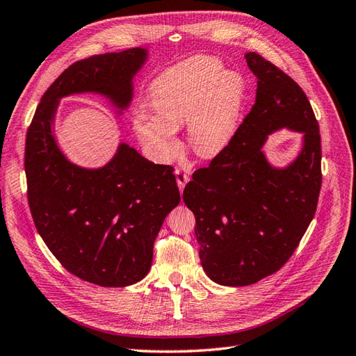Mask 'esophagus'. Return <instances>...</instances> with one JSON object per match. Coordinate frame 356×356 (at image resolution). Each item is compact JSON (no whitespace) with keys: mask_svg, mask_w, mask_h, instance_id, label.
Segmentation results:
<instances>
[{"mask_svg":"<svg viewBox=\"0 0 356 356\" xmlns=\"http://www.w3.org/2000/svg\"><path fill=\"white\" fill-rule=\"evenodd\" d=\"M175 175H176V181H177V186H179L180 193H181V191L185 189V185L188 184L189 176H188V172H186L185 170H181V168H177V170L175 171Z\"/></svg>","mask_w":356,"mask_h":356,"instance_id":"34e87169","label":"esophagus"}]
</instances>
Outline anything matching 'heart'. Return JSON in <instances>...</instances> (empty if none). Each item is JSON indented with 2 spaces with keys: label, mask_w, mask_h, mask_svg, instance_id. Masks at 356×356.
Masks as SVG:
<instances>
[{
  "label": "heart",
  "mask_w": 356,
  "mask_h": 356,
  "mask_svg": "<svg viewBox=\"0 0 356 356\" xmlns=\"http://www.w3.org/2000/svg\"><path fill=\"white\" fill-rule=\"evenodd\" d=\"M153 114L145 108L134 113V129L143 144L161 161L179 150L177 127L188 123L193 149L215 158L227 149L238 131L245 81L222 63L198 57L162 74L150 88Z\"/></svg>",
  "instance_id": "1"
}]
</instances>
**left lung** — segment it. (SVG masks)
Segmentation results:
<instances>
[{
	"label": "left lung",
	"mask_w": 356,
	"mask_h": 356,
	"mask_svg": "<svg viewBox=\"0 0 356 356\" xmlns=\"http://www.w3.org/2000/svg\"><path fill=\"white\" fill-rule=\"evenodd\" d=\"M245 58L257 78L256 104L227 149L184 191L202 266L212 281L232 287L254 284L284 265L313 220L322 186L318 123L302 88L259 54ZM280 129L303 135L286 168L272 166L262 150Z\"/></svg>",
	"instance_id": "obj_1"
}]
</instances>
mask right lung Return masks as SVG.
<instances>
[{"instance_id":"right-lung-1","label":"right lung","mask_w":356,"mask_h":356,"mask_svg":"<svg viewBox=\"0 0 356 356\" xmlns=\"http://www.w3.org/2000/svg\"><path fill=\"white\" fill-rule=\"evenodd\" d=\"M147 58V49L132 48L74 63L42 96L26 132L35 229L70 273L102 287H126L147 275L154 239L180 203L176 177L172 167L150 162L126 143L104 167L76 165L58 147L54 122L63 97L83 93L105 97L123 114Z\"/></svg>"}]
</instances>
